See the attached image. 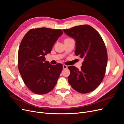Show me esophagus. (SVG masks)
I'll use <instances>...</instances> for the list:
<instances>
[{"mask_svg":"<svg viewBox=\"0 0 124 124\" xmlns=\"http://www.w3.org/2000/svg\"><path fill=\"white\" fill-rule=\"evenodd\" d=\"M62 67H63V69H67V68H68V66H67V65H63V66H62Z\"/></svg>","mask_w":124,"mask_h":124,"instance_id":"34e87169","label":"esophagus"}]
</instances>
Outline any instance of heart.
Segmentation results:
<instances>
[{
  "label": "heart",
  "mask_w": 124,
  "mask_h": 124,
  "mask_svg": "<svg viewBox=\"0 0 124 124\" xmlns=\"http://www.w3.org/2000/svg\"><path fill=\"white\" fill-rule=\"evenodd\" d=\"M71 39H70V38H67V39H66L65 40V41H66V40H70Z\"/></svg>",
  "instance_id": "1"
}]
</instances>
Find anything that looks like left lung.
I'll list each match as a JSON object with an SVG mask.
<instances>
[{
    "label": "left lung",
    "mask_w": 124,
    "mask_h": 124,
    "mask_svg": "<svg viewBox=\"0 0 124 124\" xmlns=\"http://www.w3.org/2000/svg\"><path fill=\"white\" fill-rule=\"evenodd\" d=\"M63 31L76 40L75 54L84 60L80 70L73 66L68 67L69 83L82 93L94 91L102 81L107 65V51L103 39L88 25L77 26Z\"/></svg>",
    "instance_id": "obj_1"
}]
</instances>
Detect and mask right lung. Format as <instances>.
<instances>
[{
	"instance_id": "obj_1",
	"label": "right lung",
	"mask_w": 124,
	"mask_h": 124,
	"mask_svg": "<svg viewBox=\"0 0 124 124\" xmlns=\"http://www.w3.org/2000/svg\"><path fill=\"white\" fill-rule=\"evenodd\" d=\"M61 29H31L26 33L18 52V68L26 86L36 94H46L56 85L62 65H52L45 55L62 34Z\"/></svg>"
}]
</instances>
